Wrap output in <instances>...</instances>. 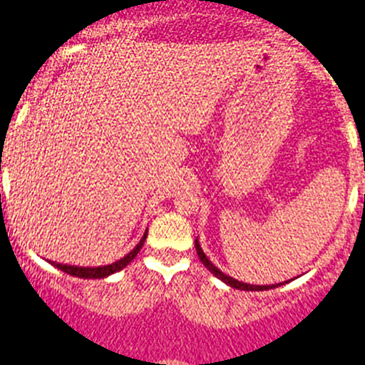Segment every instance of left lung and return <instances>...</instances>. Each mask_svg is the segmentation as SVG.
<instances>
[{"mask_svg": "<svg viewBox=\"0 0 365 365\" xmlns=\"http://www.w3.org/2000/svg\"><path fill=\"white\" fill-rule=\"evenodd\" d=\"M194 247H196V252H198V257H200V261H202V263H203V267H205L207 270L210 272V274L216 275L217 279H221V281H223L225 284L230 286V288H236V290H245V292H263V290H272V288H277V286L284 284V282H277V284L259 286V284H248V282L237 281V279H234V277H230V275L223 274V272H221L217 267H214L212 261H210L209 257H207L205 252H203L202 247H200L198 237H196V241H194Z\"/></svg>", "mask_w": 365, "mask_h": 365, "instance_id": "obj_1", "label": "left lung"}]
</instances>
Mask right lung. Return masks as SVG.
I'll return each instance as SVG.
<instances>
[{
    "instance_id": "obj_1",
    "label": "right lung",
    "mask_w": 365,
    "mask_h": 365,
    "mask_svg": "<svg viewBox=\"0 0 365 365\" xmlns=\"http://www.w3.org/2000/svg\"><path fill=\"white\" fill-rule=\"evenodd\" d=\"M145 237H148V230H145V234H144V236H142V240L138 241V245H136V247L133 248V250L129 252V254H125L124 257H120V259L115 261V263L104 264V267H75V264H63V263H56V261H48V263L53 264V267H56V268H59V270H63L64 274L73 275V277H81V279H104V277H108V275L115 274V272L124 270V268L128 267V264L131 263L133 259H135L136 254L140 252V248L144 247Z\"/></svg>"
}]
</instances>
